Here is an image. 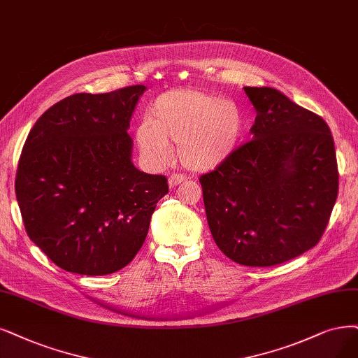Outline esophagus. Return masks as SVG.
Instances as JSON below:
<instances>
[{
  "instance_id": "34e87169",
  "label": "esophagus",
  "mask_w": 358,
  "mask_h": 358,
  "mask_svg": "<svg viewBox=\"0 0 358 358\" xmlns=\"http://www.w3.org/2000/svg\"><path fill=\"white\" fill-rule=\"evenodd\" d=\"M184 180H186V177L181 176V174H172L168 178V184H169V187H176V186H178V184H181Z\"/></svg>"
}]
</instances>
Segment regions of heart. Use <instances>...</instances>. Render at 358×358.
Masks as SVG:
<instances>
[{
	"label": "heart",
	"mask_w": 358,
	"mask_h": 358,
	"mask_svg": "<svg viewBox=\"0 0 358 358\" xmlns=\"http://www.w3.org/2000/svg\"><path fill=\"white\" fill-rule=\"evenodd\" d=\"M243 134V117L229 100L201 90L177 88L157 96L136 129L145 162L164 166L178 144L181 164L194 172L218 168L234 153Z\"/></svg>",
	"instance_id": "heart-1"
}]
</instances>
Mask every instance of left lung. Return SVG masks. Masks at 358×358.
Returning <instances> with one entry per match:
<instances>
[{
	"mask_svg": "<svg viewBox=\"0 0 358 358\" xmlns=\"http://www.w3.org/2000/svg\"><path fill=\"white\" fill-rule=\"evenodd\" d=\"M252 140L201 177L208 226L221 252L270 267L319 243L338 197L334 137L323 117L270 87H245Z\"/></svg>",
	"mask_w": 358,
	"mask_h": 358,
	"instance_id": "obj_1",
	"label": "left lung"
}]
</instances>
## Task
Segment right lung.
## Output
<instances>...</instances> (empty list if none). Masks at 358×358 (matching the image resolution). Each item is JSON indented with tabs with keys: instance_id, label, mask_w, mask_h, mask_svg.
Listing matches in <instances>:
<instances>
[{
	"instance_id": "right-lung-1",
	"label": "right lung",
	"mask_w": 358,
	"mask_h": 358,
	"mask_svg": "<svg viewBox=\"0 0 358 358\" xmlns=\"http://www.w3.org/2000/svg\"><path fill=\"white\" fill-rule=\"evenodd\" d=\"M144 85L73 94L43 113L24 141L16 197L29 239L60 268H124L148 236L164 176L132 164L131 116Z\"/></svg>"
}]
</instances>
